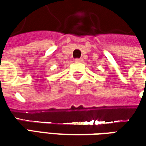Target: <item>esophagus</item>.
Instances as JSON below:
<instances>
[{
    "instance_id": "esophagus-1",
    "label": "esophagus",
    "mask_w": 146,
    "mask_h": 146,
    "mask_svg": "<svg viewBox=\"0 0 146 146\" xmlns=\"http://www.w3.org/2000/svg\"><path fill=\"white\" fill-rule=\"evenodd\" d=\"M83 61V59L82 58H76V62H82Z\"/></svg>"
}]
</instances>
